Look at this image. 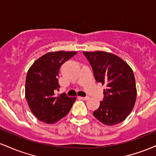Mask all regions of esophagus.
<instances>
[{
    "label": "esophagus",
    "mask_w": 156,
    "mask_h": 156,
    "mask_svg": "<svg viewBox=\"0 0 156 156\" xmlns=\"http://www.w3.org/2000/svg\"><path fill=\"white\" fill-rule=\"evenodd\" d=\"M81 98L82 100H84V101H87V100H88L89 98L88 96H87V97H81V98Z\"/></svg>",
    "instance_id": "34e87169"
}]
</instances>
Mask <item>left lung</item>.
I'll use <instances>...</instances> for the list:
<instances>
[{
    "label": "left lung",
    "instance_id": "obj_1",
    "mask_svg": "<svg viewBox=\"0 0 156 156\" xmlns=\"http://www.w3.org/2000/svg\"><path fill=\"white\" fill-rule=\"evenodd\" d=\"M92 67L97 82L106 85L103 101L93 115L105 125H114L130 114L136 99L132 69L117 55L104 51L83 52Z\"/></svg>",
    "mask_w": 156,
    "mask_h": 156
}]
</instances>
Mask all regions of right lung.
<instances>
[{"label": "right lung", "instance_id": "1", "mask_svg": "<svg viewBox=\"0 0 156 156\" xmlns=\"http://www.w3.org/2000/svg\"><path fill=\"white\" fill-rule=\"evenodd\" d=\"M77 53L76 51L48 53L36 60L28 69L26 79V98L31 112L39 120L53 124L65 117L76 98L59 91L58 73L61 66Z\"/></svg>", "mask_w": 156, "mask_h": 156}]
</instances>
